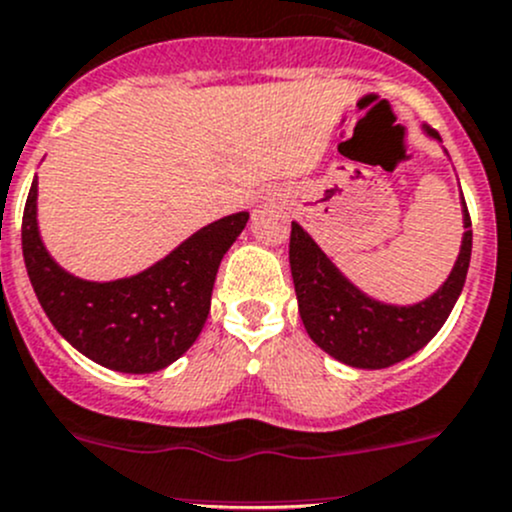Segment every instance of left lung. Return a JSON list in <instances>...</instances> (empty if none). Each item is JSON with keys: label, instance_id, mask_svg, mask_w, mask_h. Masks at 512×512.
I'll list each match as a JSON object with an SVG mask.
<instances>
[{"label": "left lung", "instance_id": "obj_1", "mask_svg": "<svg viewBox=\"0 0 512 512\" xmlns=\"http://www.w3.org/2000/svg\"><path fill=\"white\" fill-rule=\"evenodd\" d=\"M433 139L438 131L426 126ZM463 246L448 281L416 306H388L358 291L298 224H291L293 286L308 336L336 361L353 368H388L413 356L440 331L453 311L473 251V229L463 199Z\"/></svg>", "mask_w": 512, "mask_h": 512}]
</instances>
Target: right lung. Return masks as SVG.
Instances as JSON below:
<instances>
[{
	"instance_id": "1",
	"label": "right lung",
	"mask_w": 512,
	"mask_h": 512,
	"mask_svg": "<svg viewBox=\"0 0 512 512\" xmlns=\"http://www.w3.org/2000/svg\"><path fill=\"white\" fill-rule=\"evenodd\" d=\"M246 221V211L224 216L131 278L84 281L64 271L39 239L34 176L22 216V251L44 313L79 353L111 371L154 373L199 338L221 258Z\"/></svg>"
}]
</instances>
